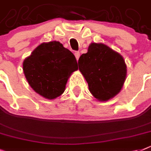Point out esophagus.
<instances>
[{
    "instance_id": "obj_1",
    "label": "esophagus",
    "mask_w": 151,
    "mask_h": 151,
    "mask_svg": "<svg viewBox=\"0 0 151 151\" xmlns=\"http://www.w3.org/2000/svg\"><path fill=\"white\" fill-rule=\"evenodd\" d=\"M75 56H76V60L78 61V58H79V56H80V53L79 52H75Z\"/></svg>"
}]
</instances>
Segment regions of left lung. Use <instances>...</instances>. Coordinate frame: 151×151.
I'll list each match as a JSON object with an SVG mask.
<instances>
[{"mask_svg": "<svg viewBox=\"0 0 151 151\" xmlns=\"http://www.w3.org/2000/svg\"><path fill=\"white\" fill-rule=\"evenodd\" d=\"M78 63L90 93L98 100H109L121 90L127 65L123 57L108 46L92 43Z\"/></svg>", "mask_w": 151, "mask_h": 151, "instance_id": "obj_1", "label": "left lung"}]
</instances>
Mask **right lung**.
<instances>
[{"label": "right lung", "mask_w": 151, "mask_h": 151, "mask_svg": "<svg viewBox=\"0 0 151 151\" xmlns=\"http://www.w3.org/2000/svg\"><path fill=\"white\" fill-rule=\"evenodd\" d=\"M78 69L76 58L58 42L42 43L23 62V70L32 89L46 99L62 95L67 80Z\"/></svg>", "instance_id": "add662e5"}]
</instances>
